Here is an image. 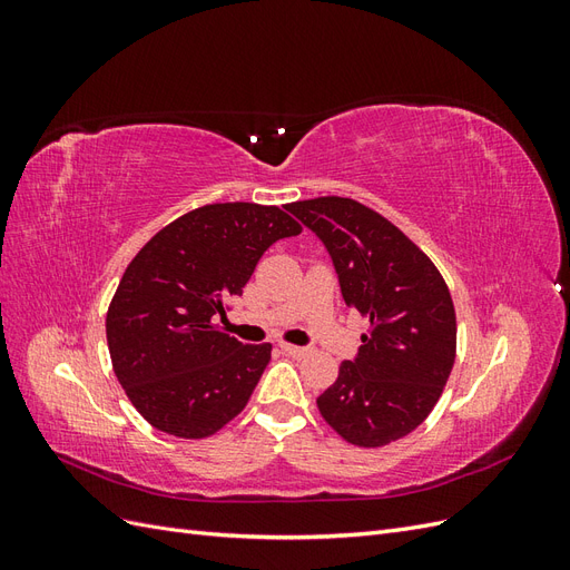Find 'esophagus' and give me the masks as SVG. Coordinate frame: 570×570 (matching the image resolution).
Segmentation results:
<instances>
[{
    "label": "esophagus",
    "instance_id": "1",
    "mask_svg": "<svg viewBox=\"0 0 570 570\" xmlns=\"http://www.w3.org/2000/svg\"><path fill=\"white\" fill-rule=\"evenodd\" d=\"M281 350L289 356H295V358H302V356L308 354L306 347H297V344H289V342H281Z\"/></svg>",
    "mask_w": 570,
    "mask_h": 570
}]
</instances>
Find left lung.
Segmentation results:
<instances>
[{"label": "left lung", "instance_id": "obj_1", "mask_svg": "<svg viewBox=\"0 0 570 570\" xmlns=\"http://www.w3.org/2000/svg\"><path fill=\"white\" fill-rule=\"evenodd\" d=\"M333 256L342 297L371 321L318 411L356 446H385L435 409L456 358L454 302L438 266L385 216L350 197L287 204Z\"/></svg>", "mask_w": 570, "mask_h": 570}]
</instances>
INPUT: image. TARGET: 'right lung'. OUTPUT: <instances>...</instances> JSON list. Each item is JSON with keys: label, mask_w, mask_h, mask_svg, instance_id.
<instances>
[{"label": "right lung", "mask_w": 570, "mask_h": 570, "mask_svg": "<svg viewBox=\"0 0 570 570\" xmlns=\"http://www.w3.org/2000/svg\"><path fill=\"white\" fill-rule=\"evenodd\" d=\"M302 226L278 206L206 204L168 223L135 254L107 312L114 373L140 416L183 440L230 423L271 361L214 321L264 252Z\"/></svg>", "instance_id": "obj_1"}]
</instances>
